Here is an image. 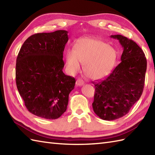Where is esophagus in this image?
<instances>
[{
  "mask_svg": "<svg viewBox=\"0 0 155 155\" xmlns=\"http://www.w3.org/2000/svg\"><path fill=\"white\" fill-rule=\"evenodd\" d=\"M84 84V82L82 81V80H81V79H78V80H77V81H76V85H77V86L78 87H81V86H83V85Z\"/></svg>",
  "mask_w": 155,
  "mask_h": 155,
  "instance_id": "obj_1",
  "label": "esophagus"
}]
</instances>
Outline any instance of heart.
Segmentation results:
<instances>
[{
  "instance_id": "b5f03b06",
  "label": "heart",
  "mask_w": 155,
  "mask_h": 155,
  "mask_svg": "<svg viewBox=\"0 0 155 155\" xmlns=\"http://www.w3.org/2000/svg\"><path fill=\"white\" fill-rule=\"evenodd\" d=\"M117 60V52L106 42L94 38L78 39L74 50L65 53L66 69L69 74L79 72L82 64L84 71L91 79L97 80L109 73Z\"/></svg>"
}]
</instances>
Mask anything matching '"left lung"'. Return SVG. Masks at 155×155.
Instances as JSON below:
<instances>
[{"mask_svg": "<svg viewBox=\"0 0 155 155\" xmlns=\"http://www.w3.org/2000/svg\"><path fill=\"white\" fill-rule=\"evenodd\" d=\"M123 48L121 62L103 81L94 83L93 108L105 120L127 114L142 95L147 71L145 55L135 42L120 35H111Z\"/></svg>", "mask_w": 155, "mask_h": 155, "instance_id": "8db88e82", "label": "left lung"}]
</instances>
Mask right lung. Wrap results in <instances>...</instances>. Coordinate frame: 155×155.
<instances>
[{
  "instance_id": "obj_1",
  "label": "right lung",
  "mask_w": 155,
  "mask_h": 155,
  "mask_svg": "<svg viewBox=\"0 0 155 155\" xmlns=\"http://www.w3.org/2000/svg\"><path fill=\"white\" fill-rule=\"evenodd\" d=\"M68 32L59 30L31 36L20 50L16 83L28 110L45 119H57L67 108L75 79L62 69Z\"/></svg>"
}]
</instances>
